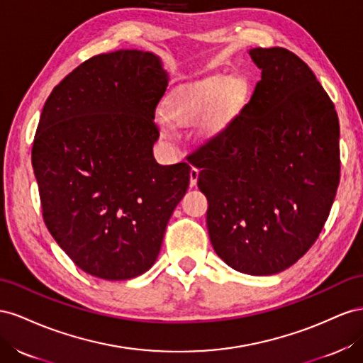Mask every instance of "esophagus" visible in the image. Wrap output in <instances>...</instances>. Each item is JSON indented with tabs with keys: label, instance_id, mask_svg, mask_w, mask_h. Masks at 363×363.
I'll return each mask as SVG.
<instances>
[{
	"label": "esophagus",
	"instance_id": "1",
	"mask_svg": "<svg viewBox=\"0 0 363 363\" xmlns=\"http://www.w3.org/2000/svg\"><path fill=\"white\" fill-rule=\"evenodd\" d=\"M198 178H199V170L193 167L190 170V185H191V187H194V185L198 184Z\"/></svg>",
	"mask_w": 363,
	"mask_h": 363
}]
</instances>
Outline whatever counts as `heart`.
Masks as SVG:
<instances>
[{
  "instance_id": "obj_1",
  "label": "heart",
  "mask_w": 363,
  "mask_h": 363,
  "mask_svg": "<svg viewBox=\"0 0 363 363\" xmlns=\"http://www.w3.org/2000/svg\"><path fill=\"white\" fill-rule=\"evenodd\" d=\"M245 100V88L237 79L216 74L174 88L164 101L167 118L178 126L199 123L206 138H214L230 126ZM161 135L174 138L172 124L160 118Z\"/></svg>"
}]
</instances>
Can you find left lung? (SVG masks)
I'll return each mask as SVG.
<instances>
[{
	"mask_svg": "<svg viewBox=\"0 0 363 363\" xmlns=\"http://www.w3.org/2000/svg\"><path fill=\"white\" fill-rule=\"evenodd\" d=\"M262 80L220 135L189 158L208 199L216 254L250 275L291 267L312 245L339 185V120L313 71L281 47L252 48Z\"/></svg>",
	"mask_w": 363,
	"mask_h": 363,
	"instance_id": "left-lung-1",
	"label": "left lung"
}]
</instances>
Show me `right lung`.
I'll return each instance as SVG.
<instances>
[{
	"label": "right lung",
	"mask_w": 363,
	"mask_h": 363,
	"mask_svg": "<svg viewBox=\"0 0 363 363\" xmlns=\"http://www.w3.org/2000/svg\"><path fill=\"white\" fill-rule=\"evenodd\" d=\"M161 59L118 50L88 59L47 99L32 149L44 222L82 271L109 281L153 266L190 184L187 162L160 165L155 109Z\"/></svg>",
	"instance_id": "add662e5"
}]
</instances>
